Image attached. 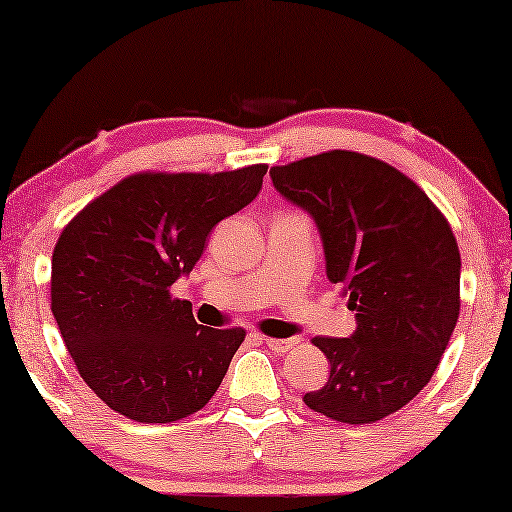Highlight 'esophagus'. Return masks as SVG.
<instances>
[{
    "label": "esophagus",
    "mask_w": 512,
    "mask_h": 512,
    "mask_svg": "<svg viewBox=\"0 0 512 512\" xmlns=\"http://www.w3.org/2000/svg\"><path fill=\"white\" fill-rule=\"evenodd\" d=\"M263 342H265V347H270L272 352H277V354L291 352V349H296V345H298L296 340H282V338H263Z\"/></svg>",
    "instance_id": "1"
}]
</instances>
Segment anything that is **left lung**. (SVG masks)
<instances>
[{
	"instance_id": "8db88e82",
	"label": "left lung",
	"mask_w": 512,
	"mask_h": 512,
	"mask_svg": "<svg viewBox=\"0 0 512 512\" xmlns=\"http://www.w3.org/2000/svg\"><path fill=\"white\" fill-rule=\"evenodd\" d=\"M270 179L317 223L328 282L356 312L349 338L312 340L331 375L305 405L347 424L401 410L429 384L459 319L450 223L415 181L363 153H319L272 167Z\"/></svg>"
}]
</instances>
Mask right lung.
I'll return each instance as SVG.
<instances>
[{"label": "right lung", "mask_w": 512, "mask_h": 512, "mask_svg": "<svg viewBox=\"0 0 512 512\" xmlns=\"http://www.w3.org/2000/svg\"><path fill=\"white\" fill-rule=\"evenodd\" d=\"M268 165L132 174L83 207L53 251L51 310L79 375L111 410L167 424L205 408L242 328H209L170 286L209 233L256 198Z\"/></svg>", "instance_id": "obj_1"}]
</instances>
